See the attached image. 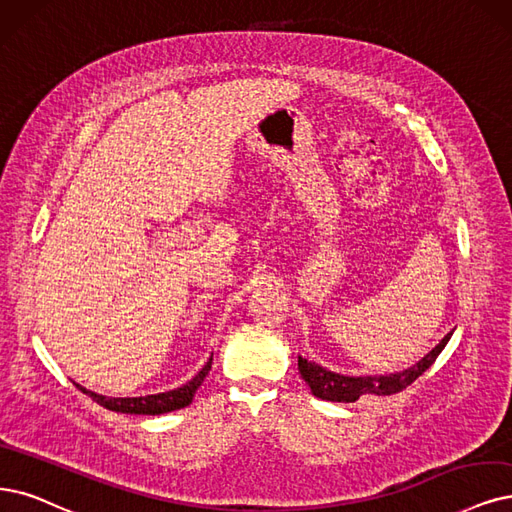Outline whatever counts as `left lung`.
<instances>
[{
	"instance_id": "1",
	"label": "left lung",
	"mask_w": 512,
	"mask_h": 512,
	"mask_svg": "<svg viewBox=\"0 0 512 512\" xmlns=\"http://www.w3.org/2000/svg\"><path fill=\"white\" fill-rule=\"evenodd\" d=\"M451 333H447L439 346H434L420 363H415L413 367L399 371V373H390V375H365V377H350L342 373H333L325 367H320L316 363L306 361V358H297V367L301 377H304L306 384L310 386L312 394L318 396L323 401H333V403H354L361 399L363 394H377V396H388L405 390L409 384H413L418 377L437 361V356L441 350L447 346Z\"/></svg>"
}]
</instances>
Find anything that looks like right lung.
Masks as SVG:
<instances>
[{
	"label": "right lung",
	"instance_id": "1",
	"mask_svg": "<svg viewBox=\"0 0 512 512\" xmlns=\"http://www.w3.org/2000/svg\"><path fill=\"white\" fill-rule=\"evenodd\" d=\"M213 365V356L208 358V363L198 371V375H194L192 380L187 384H183L181 388L168 390V392H160V394H147V396H135V399H111V396H103L97 392H90L86 388L78 386L84 394H88L92 401H97L101 407L109 409V411H118V413H135V415H160V413H168L175 409H183L189 403H192L196 390L200 388V384L204 382V377L211 371Z\"/></svg>",
	"mask_w": 512,
	"mask_h": 512
}]
</instances>
